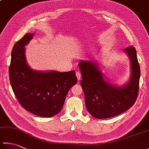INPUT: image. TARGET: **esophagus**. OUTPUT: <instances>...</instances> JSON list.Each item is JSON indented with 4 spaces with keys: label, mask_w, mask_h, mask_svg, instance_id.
<instances>
[{
    "label": "esophagus",
    "mask_w": 149,
    "mask_h": 149,
    "mask_svg": "<svg viewBox=\"0 0 149 149\" xmlns=\"http://www.w3.org/2000/svg\"><path fill=\"white\" fill-rule=\"evenodd\" d=\"M76 76H77V77L78 80H80L81 79V74L80 72H78V71L76 72Z\"/></svg>",
    "instance_id": "obj_1"
}]
</instances>
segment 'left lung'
<instances>
[{"mask_svg": "<svg viewBox=\"0 0 149 149\" xmlns=\"http://www.w3.org/2000/svg\"><path fill=\"white\" fill-rule=\"evenodd\" d=\"M123 52L130 61V77L127 83L121 86L109 83L96 61L81 60L78 63L86 108L95 118L118 116L131 108L137 99L140 68L136 50L134 47H129Z\"/></svg>", "mask_w": 149, "mask_h": 149, "instance_id": "8db88e82", "label": "left lung"}]
</instances>
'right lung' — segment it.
I'll return each mask as SVG.
<instances>
[{
  "instance_id": "right-lung-1",
  "label": "right lung",
  "mask_w": 149,
  "mask_h": 149,
  "mask_svg": "<svg viewBox=\"0 0 149 149\" xmlns=\"http://www.w3.org/2000/svg\"><path fill=\"white\" fill-rule=\"evenodd\" d=\"M34 36L27 33L14 45L9 68L10 84L17 99L36 116L51 117L63 108L67 93L77 82L75 71H40L30 68L25 46Z\"/></svg>"
}]
</instances>
